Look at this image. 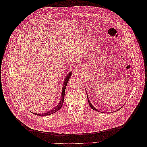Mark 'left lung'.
<instances>
[{"label": "left lung", "mask_w": 147, "mask_h": 147, "mask_svg": "<svg viewBox=\"0 0 147 147\" xmlns=\"http://www.w3.org/2000/svg\"><path fill=\"white\" fill-rule=\"evenodd\" d=\"M86 92H87V91H86ZM88 103H89V105H90V106L91 107V109H93V110H94L95 111H98V110H97V109H96V108H95L92 105H91V102L90 101V100H89V99H88Z\"/></svg>", "instance_id": "8db88e82"}]
</instances>
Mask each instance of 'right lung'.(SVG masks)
Listing matches in <instances>:
<instances>
[{"label":"right lung","mask_w":147,"mask_h":147,"mask_svg":"<svg viewBox=\"0 0 147 147\" xmlns=\"http://www.w3.org/2000/svg\"><path fill=\"white\" fill-rule=\"evenodd\" d=\"M72 75L71 72H69L67 75V76H66V78L65 79L64 82H63V87H62V95H61V98H60V101L59 102V103L58 104V105L57 106H56L53 109L51 110L46 113H41V114H37V113H34L35 115H37V116H47V115H50L51 114H53L55 112L57 111L60 108L62 107V105H63V101H64V97H65V90H66V85L67 84L69 79V78H71V75Z\"/></svg>","instance_id":"1"}]
</instances>
